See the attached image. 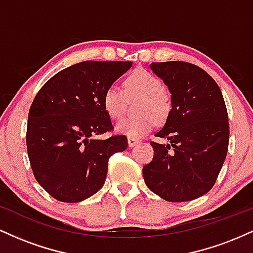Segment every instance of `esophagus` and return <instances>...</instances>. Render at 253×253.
<instances>
[{
	"instance_id": "obj_1",
	"label": "esophagus",
	"mask_w": 253,
	"mask_h": 253,
	"mask_svg": "<svg viewBox=\"0 0 253 253\" xmlns=\"http://www.w3.org/2000/svg\"><path fill=\"white\" fill-rule=\"evenodd\" d=\"M128 146L129 147H133V146H135L136 144H139L140 143V140H138V139H134V138H128Z\"/></svg>"
}]
</instances>
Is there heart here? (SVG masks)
I'll return each mask as SVG.
<instances>
[{
	"mask_svg": "<svg viewBox=\"0 0 253 253\" xmlns=\"http://www.w3.org/2000/svg\"><path fill=\"white\" fill-rule=\"evenodd\" d=\"M125 92L115 84H110L104 90L102 96V104L104 112L110 119L121 118L126 106V96L141 95L139 102L138 112L141 114L136 117L124 118L119 121L115 128L121 134L128 138L139 139L146 135L155 128L157 118L164 119L169 114L171 103L167 92L163 90V83L146 70L133 71L124 81Z\"/></svg>",
	"mask_w": 253,
	"mask_h": 253,
	"instance_id": "b5f03b06",
	"label": "heart"
}]
</instances>
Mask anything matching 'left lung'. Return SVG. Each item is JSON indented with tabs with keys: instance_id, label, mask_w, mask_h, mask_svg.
Instances as JSON below:
<instances>
[{
	"instance_id": "8db88e82",
	"label": "left lung",
	"mask_w": 253,
	"mask_h": 253,
	"mask_svg": "<svg viewBox=\"0 0 253 253\" xmlns=\"http://www.w3.org/2000/svg\"><path fill=\"white\" fill-rule=\"evenodd\" d=\"M150 68L171 92V110L151 141L152 162L143 168L150 190L169 202L191 201L210 191L228 150V114L221 90L205 70L185 62Z\"/></svg>"
}]
</instances>
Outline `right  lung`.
Instances as JSON below:
<instances>
[{"label":"right lung","instance_id":"add662e5","mask_svg":"<svg viewBox=\"0 0 253 253\" xmlns=\"http://www.w3.org/2000/svg\"><path fill=\"white\" fill-rule=\"evenodd\" d=\"M132 62L86 60L51 77L28 113L27 153L34 177L52 197L81 202L103 187L108 159L127 149L125 135L95 136L113 129L104 112V90Z\"/></svg>","mask_w":253,"mask_h":253}]
</instances>
